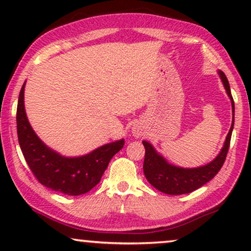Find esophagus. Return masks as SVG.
Returning a JSON list of instances; mask_svg holds the SVG:
<instances>
[{
    "mask_svg": "<svg viewBox=\"0 0 251 251\" xmlns=\"http://www.w3.org/2000/svg\"><path fill=\"white\" fill-rule=\"evenodd\" d=\"M132 135L133 137H136V138H139L140 136H142V131L138 128H133L132 129Z\"/></svg>",
    "mask_w": 251,
    "mask_h": 251,
    "instance_id": "obj_1",
    "label": "esophagus"
}]
</instances>
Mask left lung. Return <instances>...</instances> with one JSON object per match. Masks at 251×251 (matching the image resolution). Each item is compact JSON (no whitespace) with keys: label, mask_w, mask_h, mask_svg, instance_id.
Segmentation results:
<instances>
[{"label":"left lung","mask_w":251,"mask_h":251,"mask_svg":"<svg viewBox=\"0 0 251 251\" xmlns=\"http://www.w3.org/2000/svg\"><path fill=\"white\" fill-rule=\"evenodd\" d=\"M218 75L224 85L226 94H227L232 105L233 121L229 128V131L226 136V139L223 145L221 152L210 162L197 168H183L168 162L163 155L154 149V146L147 140H143V145L145 147V159H144V174L149 183L166 194L180 195L191 193L202 185L211 180L225 162L226 154H227L231 136L234 126V101L229 89V83L224 72L219 70Z\"/></svg>","instance_id":"obj_1"}]
</instances>
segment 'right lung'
<instances>
[{
  "label": "right lung",
  "instance_id": "right-lung-1",
  "mask_svg": "<svg viewBox=\"0 0 251 251\" xmlns=\"http://www.w3.org/2000/svg\"><path fill=\"white\" fill-rule=\"evenodd\" d=\"M24 82L17 106V132L20 149L32 173L44 186L67 195H81L94 188L125 139L105 144L88 154L65 156L46 145L34 131L25 111Z\"/></svg>",
  "mask_w": 251,
  "mask_h": 251
}]
</instances>
